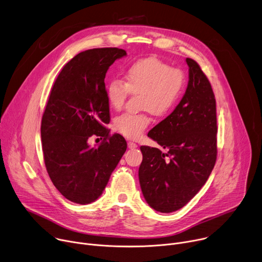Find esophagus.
Listing matches in <instances>:
<instances>
[{"label":"esophagus","mask_w":262,"mask_h":262,"mask_svg":"<svg viewBox=\"0 0 262 262\" xmlns=\"http://www.w3.org/2000/svg\"><path fill=\"white\" fill-rule=\"evenodd\" d=\"M127 147H128L129 149H135V148H137V147H138V145H137L136 143L130 142V141H129V142L127 143Z\"/></svg>","instance_id":"esophagus-1"}]
</instances>
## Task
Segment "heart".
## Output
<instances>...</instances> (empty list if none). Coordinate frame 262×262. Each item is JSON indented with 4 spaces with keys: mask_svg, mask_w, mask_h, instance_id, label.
<instances>
[{
    "mask_svg": "<svg viewBox=\"0 0 262 262\" xmlns=\"http://www.w3.org/2000/svg\"><path fill=\"white\" fill-rule=\"evenodd\" d=\"M185 86L184 73L179 68H171L157 58H146L134 62L126 70L125 82L112 79L106 85L110 105L120 108L129 93H141V108L149 110L156 115H166L180 99ZM150 123L145 113H124L115 119L118 133L129 139H139Z\"/></svg>",
    "mask_w": 262,
    "mask_h": 262,
    "instance_id": "b5f03b06",
    "label": "heart"
}]
</instances>
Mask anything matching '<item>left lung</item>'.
<instances>
[{"label":"left lung","instance_id":"left-lung-1","mask_svg":"<svg viewBox=\"0 0 262 262\" xmlns=\"http://www.w3.org/2000/svg\"><path fill=\"white\" fill-rule=\"evenodd\" d=\"M189 83L172 113L148 133L167 152L141 146L139 180L148 205L160 212L183 207L202 188L216 160L215 98L200 66L186 58Z\"/></svg>","mask_w":262,"mask_h":262}]
</instances>
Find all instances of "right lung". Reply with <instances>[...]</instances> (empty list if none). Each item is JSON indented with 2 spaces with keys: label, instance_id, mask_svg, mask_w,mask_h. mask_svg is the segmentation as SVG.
Here are the masks:
<instances>
[{
  "label": "right lung",
  "instance_id": "1",
  "mask_svg": "<svg viewBox=\"0 0 262 262\" xmlns=\"http://www.w3.org/2000/svg\"><path fill=\"white\" fill-rule=\"evenodd\" d=\"M126 52L117 48L93 49L65 64L52 88L41 120L47 171L56 189L69 201L94 202L126 150L119 134L110 136L105 73ZM93 134L104 138L90 147Z\"/></svg>",
  "mask_w": 262,
  "mask_h": 262
}]
</instances>
